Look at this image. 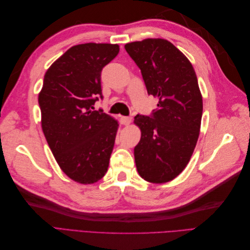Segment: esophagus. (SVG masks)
<instances>
[{
    "label": "esophagus",
    "instance_id": "1",
    "mask_svg": "<svg viewBox=\"0 0 250 250\" xmlns=\"http://www.w3.org/2000/svg\"><path fill=\"white\" fill-rule=\"evenodd\" d=\"M121 123L123 125H129L131 123V118L129 117H121Z\"/></svg>",
    "mask_w": 250,
    "mask_h": 250
}]
</instances>
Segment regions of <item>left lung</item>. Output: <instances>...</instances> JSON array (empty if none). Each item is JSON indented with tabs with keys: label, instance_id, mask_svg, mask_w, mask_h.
I'll return each mask as SVG.
<instances>
[{
	"label": "left lung",
	"instance_id": "8db88e82",
	"mask_svg": "<svg viewBox=\"0 0 250 250\" xmlns=\"http://www.w3.org/2000/svg\"><path fill=\"white\" fill-rule=\"evenodd\" d=\"M125 50L140 67L148 94L158 100L152 116L134 117L141 129L135 166L146 181L168 183L187 167L199 137L203 106L197 76L167 40L133 42Z\"/></svg>",
	"mask_w": 250,
	"mask_h": 250
}]
</instances>
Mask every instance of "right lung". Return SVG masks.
Here are the masks:
<instances>
[{"label": "right lung", "mask_w": 250, "mask_h": 250, "mask_svg": "<svg viewBox=\"0 0 250 250\" xmlns=\"http://www.w3.org/2000/svg\"><path fill=\"white\" fill-rule=\"evenodd\" d=\"M118 44L81 43L67 50L44 74L39 95L42 128L57 164L76 183L90 185L107 172L118 121L93 110L102 98L101 71Z\"/></svg>", "instance_id": "right-lung-1"}]
</instances>
